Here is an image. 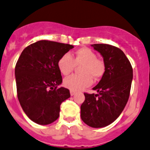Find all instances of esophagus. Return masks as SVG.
<instances>
[{
    "instance_id": "obj_1",
    "label": "esophagus",
    "mask_w": 150,
    "mask_h": 150,
    "mask_svg": "<svg viewBox=\"0 0 150 150\" xmlns=\"http://www.w3.org/2000/svg\"><path fill=\"white\" fill-rule=\"evenodd\" d=\"M75 91H72V90H70V94H71V96L75 95Z\"/></svg>"
}]
</instances>
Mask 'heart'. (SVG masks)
I'll list each match as a JSON object with an SVG mask.
<instances>
[{
	"label": "heart",
	"mask_w": 150,
	"mask_h": 150,
	"mask_svg": "<svg viewBox=\"0 0 150 150\" xmlns=\"http://www.w3.org/2000/svg\"><path fill=\"white\" fill-rule=\"evenodd\" d=\"M76 66H81L80 73L65 78L64 85L72 91H80L92 83V78L98 79L104 74L105 66L103 60L88 47H82L75 52L74 58L69 53H65L59 59L58 67L64 75H68Z\"/></svg>",
	"instance_id": "b5f03b06"
}]
</instances>
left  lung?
<instances>
[{"instance_id":"obj_1","label":"left lung","mask_w":150,"mask_h":150,"mask_svg":"<svg viewBox=\"0 0 150 150\" xmlns=\"http://www.w3.org/2000/svg\"><path fill=\"white\" fill-rule=\"evenodd\" d=\"M91 47L103 56L105 69L93 88L98 94L84 93L81 117L87 125L99 128L114 122L124 110L130 96L133 68L118 47L106 44H94Z\"/></svg>"}]
</instances>
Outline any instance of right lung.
Returning <instances> with one entry per match:
<instances>
[{
	"label": "right lung",
	"instance_id": "right-lung-1",
	"mask_svg": "<svg viewBox=\"0 0 150 150\" xmlns=\"http://www.w3.org/2000/svg\"><path fill=\"white\" fill-rule=\"evenodd\" d=\"M71 45L40 40L23 50L15 66L19 102L30 120L42 125L59 117L62 102L70 97L69 90L58 88L62 77L58 62L73 48Z\"/></svg>",
	"mask_w": 150,
	"mask_h": 150
}]
</instances>
